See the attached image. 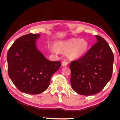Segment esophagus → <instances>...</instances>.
Masks as SVG:
<instances>
[{
    "label": "esophagus",
    "instance_id": "esophagus-1",
    "mask_svg": "<svg viewBox=\"0 0 120 120\" xmlns=\"http://www.w3.org/2000/svg\"><path fill=\"white\" fill-rule=\"evenodd\" d=\"M68 62L66 60H63V62H62V65H63V67H65V66H67V65H68Z\"/></svg>",
    "mask_w": 120,
    "mask_h": 120
}]
</instances>
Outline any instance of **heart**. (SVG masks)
Instances as JSON below:
<instances>
[{
  "label": "heart",
  "mask_w": 120,
  "mask_h": 120,
  "mask_svg": "<svg viewBox=\"0 0 120 120\" xmlns=\"http://www.w3.org/2000/svg\"><path fill=\"white\" fill-rule=\"evenodd\" d=\"M59 49L63 51H68V55L71 58L75 59L83 55L88 50L89 42L85 39L71 38L57 43L56 45Z\"/></svg>",
  "instance_id": "b5f03b06"
}]
</instances>
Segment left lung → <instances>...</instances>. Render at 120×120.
Returning a JSON list of instances; mask_svg holds the SVG:
<instances>
[{
  "label": "left lung",
  "instance_id": "8db88e82",
  "mask_svg": "<svg viewBox=\"0 0 120 120\" xmlns=\"http://www.w3.org/2000/svg\"><path fill=\"white\" fill-rule=\"evenodd\" d=\"M95 37L97 42L81 58L71 61L69 66L71 87L82 95L99 93L112 77L113 53L102 37Z\"/></svg>",
  "mask_w": 120,
  "mask_h": 120
}]
</instances>
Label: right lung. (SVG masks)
I'll use <instances>...</instances> for the list:
<instances>
[{"mask_svg": "<svg viewBox=\"0 0 120 120\" xmlns=\"http://www.w3.org/2000/svg\"><path fill=\"white\" fill-rule=\"evenodd\" d=\"M39 34L20 37L8 50V73L15 86L28 94H39L49 87L51 76L61 67L60 61L47 60L37 47Z\"/></svg>", "mask_w": 120, "mask_h": 120, "instance_id": "right-lung-1", "label": "right lung"}]
</instances>
